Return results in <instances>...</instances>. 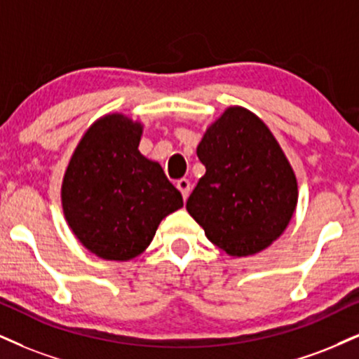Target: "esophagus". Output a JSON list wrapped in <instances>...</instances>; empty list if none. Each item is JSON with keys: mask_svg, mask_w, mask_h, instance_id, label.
<instances>
[{"mask_svg": "<svg viewBox=\"0 0 359 359\" xmlns=\"http://www.w3.org/2000/svg\"><path fill=\"white\" fill-rule=\"evenodd\" d=\"M176 188L180 189L181 194H183V200H187L189 196V189H191V184H189L188 180H180L176 181Z\"/></svg>", "mask_w": 359, "mask_h": 359, "instance_id": "obj_1", "label": "esophagus"}]
</instances>
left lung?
Returning a JSON list of instances; mask_svg holds the SVG:
<instances>
[{
	"label": "left lung",
	"mask_w": 359,
	"mask_h": 359,
	"mask_svg": "<svg viewBox=\"0 0 359 359\" xmlns=\"http://www.w3.org/2000/svg\"><path fill=\"white\" fill-rule=\"evenodd\" d=\"M206 172L187 201L206 238L229 256H251L281 236L298 205V181L261 119L229 106L196 148Z\"/></svg>",
	"instance_id": "1"
}]
</instances>
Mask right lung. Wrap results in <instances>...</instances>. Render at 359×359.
I'll list each match as a JSON object with an SVG mask.
<instances>
[{
    "instance_id": "obj_1",
    "label": "right lung",
    "mask_w": 359,
    "mask_h": 359,
    "mask_svg": "<svg viewBox=\"0 0 359 359\" xmlns=\"http://www.w3.org/2000/svg\"><path fill=\"white\" fill-rule=\"evenodd\" d=\"M143 125L109 113L88 128L61 184L65 219L79 243L108 261L143 253L163 218L183 206L159 163L138 146Z\"/></svg>"
}]
</instances>
